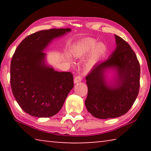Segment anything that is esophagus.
<instances>
[{"mask_svg": "<svg viewBox=\"0 0 151 151\" xmlns=\"http://www.w3.org/2000/svg\"><path fill=\"white\" fill-rule=\"evenodd\" d=\"M82 81V78L80 76H76V77L74 78V83L76 84L78 83H80V82Z\"/></svg>", "mask_w": 151, "mask_h": 151, "instance_id": "34e87169", "label": "esophagus"}]
</instances>
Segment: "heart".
<instances>
[{"instance_id": "heart-1", "label": "heart", "mask_w": 151, "mask_h": 151, "mask_svg": "<svg viewBox=\"0 0 151 151\" xmlns=\"http://www.w3.org/2000/svg\"><path fill=\"white\" fill-rule=\"evenodd\" d=\"M107 47L104 42L97 43L95 39H88L77 43L73 48L71 53L76 59H82L91 53L84 65L86 70H91L105 55ZM67 60L70 63H72L69 58Z\"/></svg>"}]
</instances>
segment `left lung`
Listing matches in <instances>:
<instances>
[{
	"mask_svg": "<svg viewBox=\"0 0 151 151\" xmlns=\"http://www.w3.org/2000/svg\"><path fill=\"white\" fill-rule=\"evenodd\" d=\"M116 48L86 76L87 111L98 119L119 117L131 108L139 94L140 65L128 43L114 35Z\"/></svg>",
	"mask_w": 151,
	"mask_h": 151,
	"instance_id": "left-lung-1",
	"label": "left lung"
}]
</instances>
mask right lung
<instances>
[{"label": "right lung", "mask_w": 151, "mask_h": 151, "mask_svg": "<svg viewBox=\"0 0 151 151\" xmlns=\"http://www.w3.org/2000/svg\"><path fill=\"white\" fill-rule=\"evenodd\" d=\"M71 31L51 29L28 36L18 46L11 63L12 94L23 111L30 115L47 118L55 115L72 90L73 76L55 70L44 52L51 42Z\"/></svg>", "instance_id": "obj_1"}]
</instances>
